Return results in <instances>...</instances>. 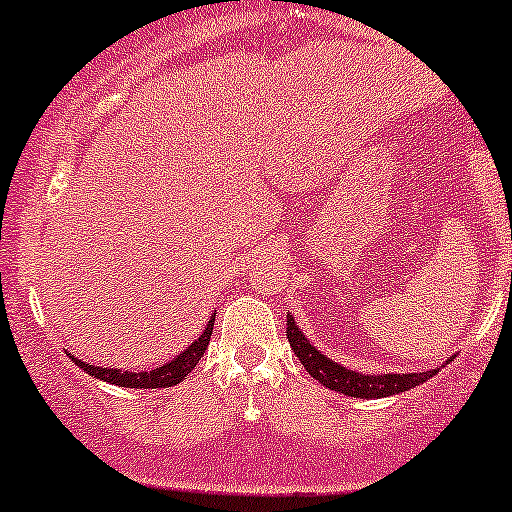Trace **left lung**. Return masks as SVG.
Segmentation results:
<instances>
[{"instance_id": "1", "label": "left lung", "mask_w": 512, "mask_h": 512, "mask_svg": "<svg viewBox=\"0 0 512 512\" xmlns=\"http://www.w3.org/2000/svg\"><path fill=\"white\" fill-rule=\"evenodd\" d=\"M287 341H290L292 350L300 358L304 370L319 380L324 387L341 392L346 396H355V399H382V396H392L399 392H409V389L418 387V384L428 382L430 377L438 375V370L426 372H411V375H363V372L348 370L333 360L321 355L312 343L304 338V333L295 326V319L287 314ZM450 363V360H447Z\"/></svg>"}]
</instances>
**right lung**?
Returning <instances> with one entry per match:
<instances>
[{"label": "right lung", "mask_w": 512, "mask_h": 512, "mask_svg": "<svg viewBox=\"0 0 512 512\" xmlns=\"http://www.w3.org/2000/svg\"><path fill=\"white\" fill-rule=\"evenodd\" d=\"M212 324H215V317L208 321V326H205V331L200 333L198 341H193L181 355H176L171 363L157 367V370L132 372V370H118V367H96L91 363H82V360H77V358H72V360L82 367L84 372H89L91 377H96V380L118 384V387H130V389L174 387V384L186 380L188 372L198 365V360L203 358V353L208 350V343L212 336Z\"/></svg>", "instance_id": "add662e5"}]
</instances>
